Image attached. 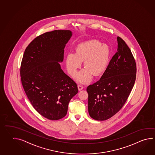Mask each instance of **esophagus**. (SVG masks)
I'll return each mask as SVG.
<instances>
[{"label":"esophagus","mask_w":155,"mask_h":155,"mask_svg":"<svg viewBox=\"0 0 155 155\" xmlns=\"http://www.w3.org/2000/svg\"><path fill=\"white\" fill-rule=\"evenodd\" d=\"M83 88V87L82 86H81V85H80V84L78 85V89L79 91L82 90Z\"/></svg>","instance_id":"1"}]
</instances>
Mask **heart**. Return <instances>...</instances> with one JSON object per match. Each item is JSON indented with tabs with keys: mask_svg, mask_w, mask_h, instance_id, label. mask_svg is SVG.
Returning <instances> with one entry per match:
<instances>
[{
	"mask_svg": "<svg viewBox=\"0 0 155 155\" xmlns=\"http://www.w3.org/2000/svg\"><path fill=\"white\" fill-rule=\"evenodd\" d=\"M110 49L108 45L101 44L97 40H89L77 46L76 53H68L65 58L68 72L71 76L76 74L83 61L84 68L79 71L74 78L77 82L87 83L92 76L102 74L107 69L110 62Z\"/></svg>",
	"mask_w": 155,
	"mask_h": 155,
	"instance_id": "1",
	"label": "heart"
}]
</instances>
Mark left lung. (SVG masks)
I'll list each match as a JSON object with an SVG mask.
<instances>
[{"instance_id":"obj_1","label":"left lung","mask_w":155,"mask_h":155,"mask_svg":"<svg viewBox=\"0 0 155 155\" xmlns=\"http://www.w3.org/2000/svg\"><path fill=\"white\" fill-rule=\"evenodd\" d=\"M117 52L99 81L88 86V110L97 120L109 119L123 107L134 86L136 64L131 50L117 37Z\"/></svg>"}]
</instances>
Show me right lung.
I'll return each mask as SVG.
<instances>
[{
    "mask_svg": "<svg viewBox=\"0 0 155 155\" xmlns=\"http://www.w3.org/2000/svg\"><path fill=\"white\" fill-rule=\"evenodd\" d=\"M72 36L69 30L45 33L28 45L22 59L21 76L24 91L35 110L50 120L64 117L69 101L78 93L77 84L59 64Z\"/></svg>",
    "mask_w": 155,
    "mask_h": 155,
    "instance_id": "add662e5",
    "label": "right lung"
}]
</instances>
